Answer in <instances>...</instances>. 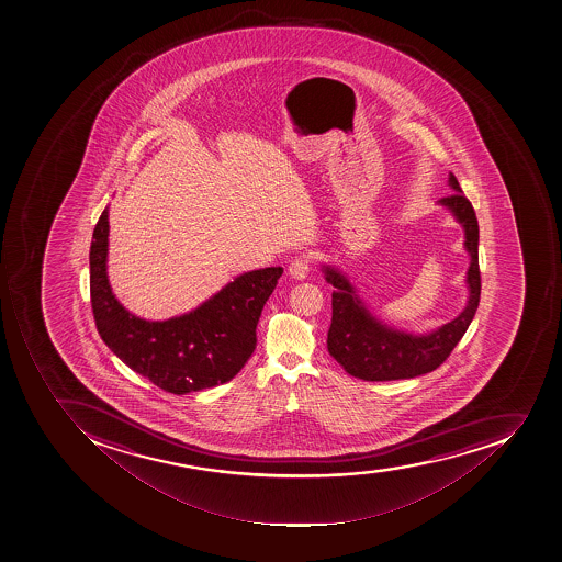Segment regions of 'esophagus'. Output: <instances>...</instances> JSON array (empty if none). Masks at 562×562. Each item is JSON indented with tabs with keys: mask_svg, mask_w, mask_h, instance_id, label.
Listing matches in <instances>:
<instances>
[{
	"mask_svg": "<svg viewBox=\"0 0 562 562\" xmlns=\"http://www.w3.org/2000/svg\"><path fill=\"white\" fill-rule=\"evenodd\" d=\"M311 271V257L308 256H297L291 260V265H289V274L296 280L306 279V274Z\"/></svg>",
	"mask_w": 562,
	"mask_h": 562,
	"instance_id": "obj_1",
	"label": "esophagus"
}]
</instances>
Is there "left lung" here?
<instances>
[{
  "instance_id": "left-lung-1",
  "label": "left lung",
  "mask_w": 562,
  "mask_h": 562,
  "mask_svg": "<svg viewBox=\"0 0 562 562\" xmlns=\"http://www.w3.org/2000/svg\"><path fill=\"white\" fill-rule=\"evenodd\" d=\"M449 186L456 193L438 200L464 228V248L469 251L467 271L469 303L456 319L431 334L413 335L383 325L371 312L339 269L323 266L325 279L334 285L328 351L351 376L366 381L408 380L435 371L449 358L456 344L469 329L481 297L479 271V223L470 200L461 193L460 182L452 173Z\"/></svg>"
}]
</instances>
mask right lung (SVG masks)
Returning <instances> with one entry per match:
<instances>
[{
  "mask_svg": "<svg viewBox=\"0 0 562 562\" xmlns=\"http://www.w3.org/2000/svg\"><path fill=\"white\" fill-rule=\"evenodd\" d=\"M108 207L90 245V302L99 335L130 369L170 392L188 394L233 380L257 346V323L283 269H256L227 283L195 311L167 321L133 316L106 274Z\"/></svg>",
  "mask_w": 562,
  "mask_h": 562,
  "instance_id": "add662e5",
  "label": "right lung"
}]
</instances>
